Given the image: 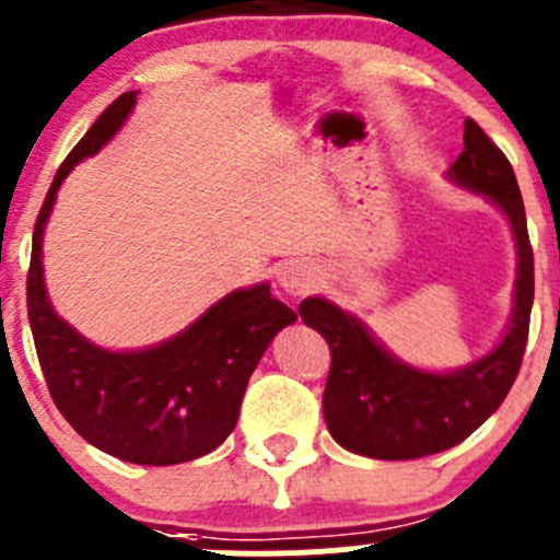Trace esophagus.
<instances>
[{"mask_svg":"<svg viewBox=\"0 0 560 560\" xmlns=\"http://www.w3.org/2000/svg\"><path fill=\"white\" fill-rule=\"evenodd\" d=\"M316 281H319V273H316L314 265L306 262V259H292L279 273V284L284 287L287 295H308L316 287Z\"/></svg>","mask_w":560,"mask_h":560,"instance_id":"esophagus-1","label":"esophagus"}]
</instances>
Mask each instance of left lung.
<instances>
[{
    "instance_id": "obj_1",
    "label": "left lung",
    "mask_w": 560,
    "mask_h": 560,
    "mask_svg": "<svg viewBox=\"0 0 560 560\" xmlns=\"http://www.w3.org/2000/svg\"><path fill=\"white\" fill-rule=\"evenodd\" d=\"M457 184L488 195L512 224L517 241L515 316L504 341L455 374H425L389 358L354 316L322 298L301 303V319L330 347L322 411L330 436L349 453L380 460H415L471 436L517 380L528 343L534 303V248L515 171L504 151L474 118L463 127V151L450 167Z\"/></svg>"
}]
</instances>
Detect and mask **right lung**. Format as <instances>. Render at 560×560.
<instances>
[{"instance_id": "1", "label": "right lung", "mask_w": 560, "mask_h": 560, "mask_svg": "<svg viewBox=\"0 0 560 560\" xmlns=\"http://www.w3.org/2000/svg\"><path fill=\"white\" fill-rule=\"evenodd\" d=\"M135 105L105 107L54 175L32 235L26 308L45 385L65 420L103 453L140 466H173L217 450L238 422L248 376L276 332L298 314L268 284L238 290L180 336L145 352H107L54 314L43 287V230L65 175L97 154Z\"/></svg>"}]
</instances>
